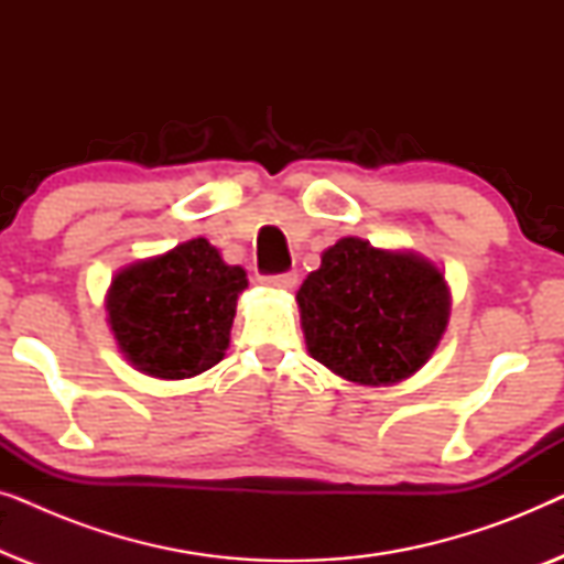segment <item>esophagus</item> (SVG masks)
Listing matches in <instances>:
<instances>
[{
  "label": "esophagus",
  "instance_id": "34e87169",
  "mask_svg": "<svg viewBox=\"0 0 564 564\" xmlns=\"http://www.w3.org/2000/svg\"><path fill=\"white\" fill-rule=\"evenodd\" d=\"M261 282H264L267 288H272V290H292L297 284V274L295 272L274 274V276H264Z\"/></svg>",
  "mask_w": 564,
  "mask_h": 564
}]
</instances>
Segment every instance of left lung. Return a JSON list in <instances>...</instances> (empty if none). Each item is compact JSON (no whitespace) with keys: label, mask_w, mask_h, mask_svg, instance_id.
<instances>
[{"label":"left lung","mask_w":564,"mask_h":564,"mask_svg":"<svg viewBox=\"0 0 564 564\" xmlns=\"http://www.w3.org/2000/svg\"><path fill=\"white\" fill-rule=\"evenodd\" d=\"M315 361L346 382L388 388L434 357L449 326L452 292L434 261L346 236L321 253L297 290Z\"/></svg>","instance_id":"8db88e82"}]
</instances>
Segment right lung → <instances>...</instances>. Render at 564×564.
Segmentation results:
<instances>
[{"label":"right lung","instance_id":"right-lung-1","mask_svg":"<svg viewBox=\"0 0 564 564\" xmlns=\"http://www.w3.org/2000/svg\"><path fill=\"white\" fill-rule=\"evenodd\" d=\"M243 267L226 264L207 238L138 259L112 276L107 323L126 361L156 380H189L226 357Z\"/></svg>","mask_w":564,"mask_h":564}]
</instances>
